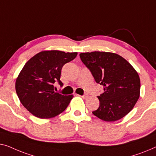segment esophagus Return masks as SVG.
Segmentation results:
<instances>
[{
	"mask_svg": "<svg viewBox=\"0 0 156 156\" xmlns=\"http://www.w3.org/2000/svg\"><path fill=\"white\" fill-rule=\"evenodd\" d=\"M77 95H78V96H80L81 97H83V98H87V97H88V94H83V95H79V94H77Z\"/></svg>",
	"mask_w": 156,
	"mask_h": 156,
	"instance_id": "esophagus-1",
	"label": "esophagus"
}]
</instances>
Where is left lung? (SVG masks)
<instances>
[{"instance_id": "left-lung-1", "label": "left lung", "mask_w": 156, "mask_h": 156, "mask_svg": "<svg viewBox=\"0 0 156 156\" xmlns=\"http://www.w3.org/2000/svg\"><path fill=\"white\" fill-rule=\"evenodd\" d=\"M81 61L97 83L104 86L98 97L99 108L92 113L104 121L120 120L132 110L139 97L140 79L137 72L121 56L115 53H80Z\"/></svg>"}]
</instances>
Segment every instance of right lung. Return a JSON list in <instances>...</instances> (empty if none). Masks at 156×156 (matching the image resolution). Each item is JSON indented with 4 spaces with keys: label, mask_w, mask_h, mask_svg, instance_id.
Returning a JSON list of instances; mask_svg holds the SVG:
<instances>
[{
    "label": "right lung",
    "mask_w": 156,
    "mask_h": 156,
    "mask_svg": "<svg viewBox=\"0 0 156 156\" xmlns=\"http://www.w3.org/2000/svg\"><path fill=\"white\" fill-rule=\"evenodd\" d=\"M76 56L77 52L43 51L23 67L16 80V92L22 105L36 117L53 118L67 108L73 95L55 92L54 84L63 86L60 80L62 67Z\"/></svg>",
    "instance_id": "1"
}]
</instances>
